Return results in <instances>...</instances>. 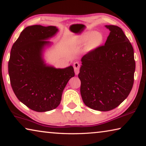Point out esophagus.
Listing matches in <instances>:
<instances>
[{
	"instance_id": "1",
	"label": "esophagus",
	"mask_w": 146,
	"mask_h": 146,
	"mask_svg": "<svg viewBox=\"0 0 146 146\" xmlns=\"http://www.w3.org/2000/svg\"><path fill=\"white\" fill-rule=\"evenodd\" d=\"M73 67H74V70H75V73L76 75H78L79 73V70H80V64L77 62L73 63Z\"/></svg>"
}]
</instances>
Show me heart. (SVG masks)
<instances>
[{"instance_id":"heart-1","label":"heart","mask_w":146,"mask_h":146,"mask_svg":"<svg viewBox=\"0 0 146 146\" xmlns=\"http://www.w3.org/2000/svg\"><path fill=\"white\" fill-rule=\"evenodd\" d=\"M80 41L83 44L87 43L88 49H93L98 48L102 44L104 36L101 33H97L95 31H89L82 35Z\"/></svg>"}]
</instances>
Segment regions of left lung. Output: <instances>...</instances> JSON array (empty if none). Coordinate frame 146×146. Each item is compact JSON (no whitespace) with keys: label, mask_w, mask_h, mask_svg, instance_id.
Returning <instances> with one entry per match:
<instances>
[{"label":"left lung","mask_w":146,"mask_h":146,"mask_svg":"<svg viewBox=\"0 0 146 146\" xmlns=\"http://www.w3.org/2000/svg\"><path fill=\"white\" fill-rule=\"evenodd\" d=\"M110 31L104 46L81 59L80 94L88 107L108 111L119 106L130 93L134 82V51L118 26L106 25Z\"/></svg>","instance_id":"left-lung-1"}]
</instances>
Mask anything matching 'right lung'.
<instances>
[{"instance_id": "obj_1", "label": "right lung", "mask_w": 146, "mask_h": 146, "mask_svg": "<svg viewBox=\"0 0 146 146\" xmlns=\"http://www.w3.org/2000/svg\"><path fill=\"white\" fill-rule=\"evenodd\" d=\"M58 31L56 26L26 27L12 46L8 62L11 88L17 98L31 110L46 112L57 108L63 90L75 76L72 66L55 68L47 65L43 51Z\"/></svg>"}]
</instances>
